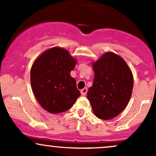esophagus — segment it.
Listing matches in <instances>:
<instances>
[{
  "instance_id": "34e87169",
  "label": "esophagus",
  "mask_w": 156,
  "mask_h": 156,
  "mask_svg": "<svg viewBox=\"0 0 156 156\" xmlns=\"http://www.w3.org/2000/svg\"><path fill=\"white\" fill-rule=\"evenodd\" d=\"M87 87H84L83 89H81V90H80V94H81L83 96L86 95V94H87Z\"/></svg>"
}]
</instances>
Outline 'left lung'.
Returning <instances> with one entry per match:
<instances>
[{
    "label": "left lung",
    "mask_w": 156,
    "mask_h": 156,
    "mask_svg": "<svg viewBox=\"0 0 156 156\" xmlns=\"http://www.w3.org/2000/svg\"><path fill=\"white\" fill-rule=\"evenodd\" d=\"M92 65L94 81L87 98L97 117L112 119L124 110L130 101L133 74L125 61L112 52L105 53Z\"/></svg>",
    "instance_id": "8db88e82"
}]
</instances>
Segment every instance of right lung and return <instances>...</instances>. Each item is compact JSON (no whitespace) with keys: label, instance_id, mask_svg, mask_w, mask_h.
<instances>
[{"label":"right lung","instance_id":"obj_1","mask_svg":"<svg viewBox=\"0 0 156 156\" xmlns=\"http://www.w3.org/2000/svg\"><path fill=\"white\" fill-rule=\"evenodd\" d=\"M77 60L62 48L44 51L31 69L32 91L39 105L51 114L69 110L80 93L70 76Z\"/></svg>","mask_w":156,"mask_h":156}]
</instances>
